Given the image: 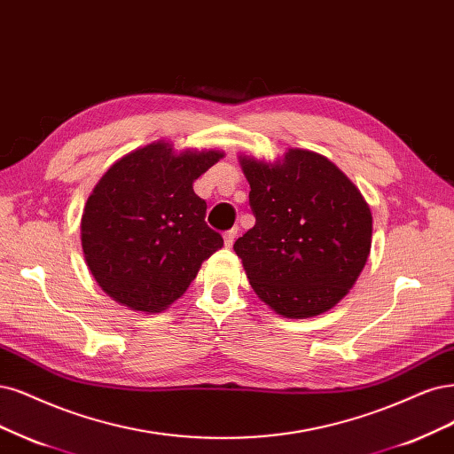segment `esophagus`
I'll return each mask as SVG.
<instances>
[{
    "instance_id": "obj_1",
    "label": "esophagus",
    "mask_w": 454,
    "mask_h": 454,
    "mask_svg": "<svg viewBox=\"0 0 454 454\" xmlns=\"http://www.w3.org/2000/svg\"><path fill=\"white\" fill-rule=\"evenodd\" d=\"M237 234H239V229H237V227H232L231 231H227V232L223 234L225 247H231V246L234 244V239H237Z\"/></svg>"
}]
</instances>
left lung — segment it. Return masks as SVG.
Returning a JSON list of instances; mask_svg holds the SVG:
<instances>
[{"label": "left lung", "mask_w": 454, "mask_h": 454, "mask_svg": "<svg viewBox=\"0 0 454 454\" xmlns=\"http://www.w3.org/2000/svg\"><path fill=\"white\" fill-rule=\"evenodd\" d=\"M255 225L234 242L249 284L276 314L304 319L336 306L361 276L372 214L341 170L309 150L281 163L240 158Z\"/></svg>", "instance_id": "8db88e82"}]
</instances>
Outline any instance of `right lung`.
Masks as SVG:
<instances>
[{
	"label": "right lung",
	"mask_w": 454,
	"mask_h": 454,
	"mask_svg": "<svg viewBox=\"0 0 454 454\" xmlns=\"http://www.w3.org/2000/svg\"><path fill=\"white\" fill-rule=\"evenodd\" d=\"M222 152H182L152 143L123 155L93 187L82 214L91 276L116 302L161 311L185 293L200 264L223 246L207 222L193 182Z\"/></svg>",
	"instance_id": "obj_1"
}]
</instances>
